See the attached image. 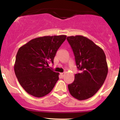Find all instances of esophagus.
Returning a JSON list of instances; mask_svg holds the SVG:
<instances>
[{
	"mask_svg": "<svg viewBox=\"0 0 120 120\" xmlns=\"http://www.w3.org/2000/svg\"><path fill=\"white\" fill-rule=\"evenodd\" d=\"M60 75H61L62 76H64V72H62V73H60Z\"/></svg>",
	"mask_w": 120,
	"mask_h": 120,
	"instance_id": "obj_1",
	"label": "esophagus"
}]
</instances>
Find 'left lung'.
Segmentation results:
<instances>
[{
  "instance_id": "8db88e82",
  "label": "left lung",
  "mask_w": 120,
  "mask_h": 120,
  "mask_svg": "<svg viewBox=\"0 0 120 120\" xmlns=\"http://www.w3.org/2000/svg\"><path fill=\"white\" fill-rule=\"evenodd\" d=\"M67 40L80 70L68 85V91L75 99L86 100L99 91L105 80L108 71L105 55L100 47L83 36H68Z\"/></svg>"
}]
</instances>
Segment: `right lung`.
<instances>
[{"mask_svg": "<svg viewBox=\"0 0 120 120\" xmlns=\"http://www.w3.org/2000/svg\"><path fill=\"white\" fill-rule=\"evenodd\" d=\"M66 35L43 36L32 39L19 49L14 70L19 82L29 95L41 98L52 91L59 79L58 72L48 68Z\"/></svg>", "mask_w": 120, "mask_h": 120, "instance_id": "add662e5", "label": "right lung"}]
</instances>
